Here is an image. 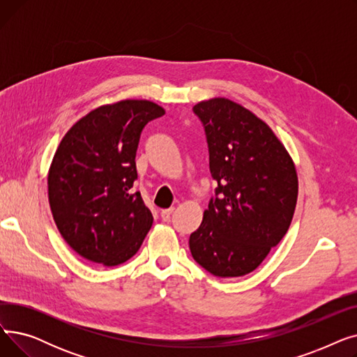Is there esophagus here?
<instances>
[{"mask_svg": "<svg viewBox=\"0 0 357 357\" xmlns=\"http://www.w3.org/2000/svg\"><path fill=\"white\" fill-rule=\"evenodd\" d=\"M172 213H174V208H166V210H162V211H160V217H162V220H163V221H169V218H171Z\"/></svg>", "mask_w": 357, "mask_h": 357, "instance_id": "obj_1", "label": "esophagus"}]
</instances>
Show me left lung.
<instances>
[{"mask_svg": "<svg viewBox=\"0 0 357 357\" xmlns=\"http://www.w3.org/2000/svg\"><path fill=\"white\" fill-rule=\"evenodd\" d=\"M192 111L218 183L190 237L192 257L220 278L248 275L289 229L298 197L294 162L271 127L241 105L214 98Z\"/></svg>", "mask_w": 357, "mask_h": 357, "instance_id": "left-lung-1", "label": "left lung"}]
</instances>
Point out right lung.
Wrapping results in <instances>:
<instances>
[{"mask_svg": "<svg viewBox=\"0 0 357 357\" xmlns=\"http://www.w3.org/2000/svg\"><path fill=\"white\" fill-rule=\"evenodd\" d=\"M165 109L144 100L104 105L62 139L47 176L53 220L68 245L104 266L124 264L140 249L153 215L140 192L136 152L144 126Z\"/></svg>", "mask_w": 357, "mask_h": 357, "instance_id": "1", "label": "right lung"}]
</instances>
